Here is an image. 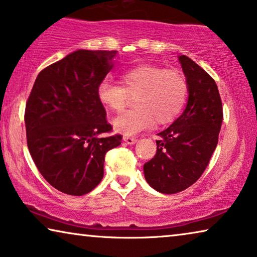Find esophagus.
I'll return each instance as SVG.
<instances>
[{
	"label": "esophagus",
	"mask_w": 257,
	"mask_h": 257,
	"mask_svg": "<svg viewBox=\"0 0 257 257\" xmlns=\"http://www.w3.org/2000/svg\"><path fill=\"white\" fill-rule=\"evenodd\" d=\"M137 138H133V137H124V141L126 144H128V145H133V144H136L137 143Z\"/></svg>",
	"instance_id": "esophagus-1"
}]
</instances>
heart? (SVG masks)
<instances>
[{"mask_svg":"<svg viewBox=\"0 0 257 257\" xmlns=\"http://www.w3.org/2000/svg\"><path fill=\"white\" fill-rule=\"evenodd\" d=\"M119 83L104 81L97 96L107 110L121 112L131 98L136 99V110L116 117L112 121L117 132L135 136L144 130L173 122L184 109L189 95L187 77L178 69L141 65L126 70Z\"/></svg>","mask_w":257,"mask_h":257,"instance_id":"heart-1","label":"heart"}]
</instances>
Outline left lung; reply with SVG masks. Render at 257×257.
I'll use <instances>...</instances> for the list:
<instances>
[{
	"label": "left lung",
	"mask_w": 257,
	"mask_h": 257,
	"mask_svg": "<svg viewBox=\"0 0 257 257\" xmlns=\"http://www.w3.org/2000/svg\"><path fill=\"white\" fill-rule=\"evenodd\" d=\"M178 60L189 84L187 107L159 133L156 154L144 165L147 183L168 195L185 190L205 172L224 118L215 81L187 55Z\"/></svg>",
	"instance_id": "left-lung-1"
}]
</instances>
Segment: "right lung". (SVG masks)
<instances>
[{"instance_id": "add662e5", "label": "right lung", "mask_w": 257, "mask_h": 257, "mask_svg": "<svg viewBox=\"0 0 257 257\" xmlns=\"http://www.w3.org/2000/svg\"><path fill=\"white\" fill-rule=\"evenodd\" d=\"M117 51L79 50L38 74L25 106L29 152L43 177L72 196L90 192L102 181L106 152L122 137L112 126L97 90Z\"/></svg>"}]
</instances>
